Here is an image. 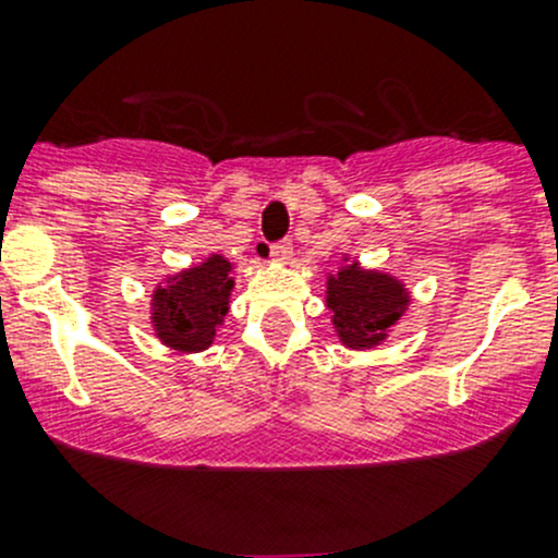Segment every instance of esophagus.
<instances>
[{"instance_id": "34e87169", "label": "esophagus", "mask_w": 558, "mask_h": 558, "mask_svg": "<svg viewBox=\"0 0 558 558\" xmlns=\"http://www.w3.org/2000/svg\"><path fill=\"white\" fill-rule=\"evenodd\" d=\"M291 243H278L269 247V258H272L275 264H289L291 262Z\"/></svg>"}]
</instances>
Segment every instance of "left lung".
Listing matches in <instances>:
<instances>
[{"label":"left lung","mask_w":558,"mask_h":558,"mask_svg":"<svg viewBox=\"0 0 558 558\" xmlns=\"http://www.w3.org/2000/svg\"><path fill=\"white\" fill-rule=\"evenodd\" d=\"M324 302L340 345L373 351L402 324L413 305V291L399 275L364 267L356 256L342 253L337 269L324 272Z\"/></svg>","instance_id":"1"}]
</instances>
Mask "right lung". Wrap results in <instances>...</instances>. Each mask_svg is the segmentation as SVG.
Masks as SVG:
<instances>
[{
    "instance_id": "1",
    "label": "right lung",
    "mask_w": 558,
    "mask_h": 558,
    "mask_svg": "<svg viewBox=\"0 0 558 558\" xmlns=\"http://www.w3.org/2000/svg\"><path fill=\"white\" fill-rule=\"evenodd\" d=\"M234 262L207 253L202 262L165 275L150 291L148 324L156 340L178 353H202L216 342L234 291Z\"/></svg>"
}]
</instances>
